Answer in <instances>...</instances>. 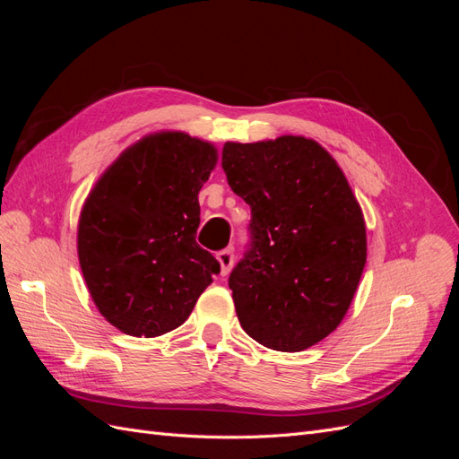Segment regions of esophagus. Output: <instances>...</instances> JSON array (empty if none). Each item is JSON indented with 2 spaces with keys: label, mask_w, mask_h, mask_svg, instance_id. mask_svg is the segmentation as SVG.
I'll list each match as a JSON object with an SVG mask.
<instances>
[{
  "label": "esophagus",
  "mask_w": 459,
  "mask_h": 459,
  "mask_svg": "<svg viewBox=\"0 0 459 459\" xmlns=\"http://www.w3.org/2000/svg\"><path fill=\"white\" fill-rule=\"evenodd\" d=\"M218 262H220V275L224 277L230 273L231 266H233V260H235V255H233V248H224V251H220L216 255Z\"/></svg>",
  "instance_id": "obj_1"
}]
</instances>
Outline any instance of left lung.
Instances as JSON below:
<instances>
[{"label":"left lung","mask_w":459,"mask_h":459,"mask_svg":"<svg viewBox=\"0 0 459 459\" xmlns=\"http://www.w3.org/2000/svg\"><path fill=\"white\" fill-rule=\"evenodd\" d=\"M221 169L251 206L248 245L230 273L241 327L299 352L335 331L366 266V226L344 174L307 137L226 143Z\"/></svg>","instance_id":"1"}]
</instances>
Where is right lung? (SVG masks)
Segmentation results:
<instances>
[{"mask_svg": "<svg viewBox=\"0 0 459 459\" xmlns=\"http://www.w3.org/2000/svg\"><path fill=\"white\" fill-rule=\"evenodd\" d=\"M216 149L182 132L132 145L95 184L78 224V258L95 307L134 337L182 325L220 262L195 241L199 191Z\"/></svg>", "mask_w": 459, "mask_h": 459, "instance_id": "add662e5", "label": "right lung"}]
</instances>
